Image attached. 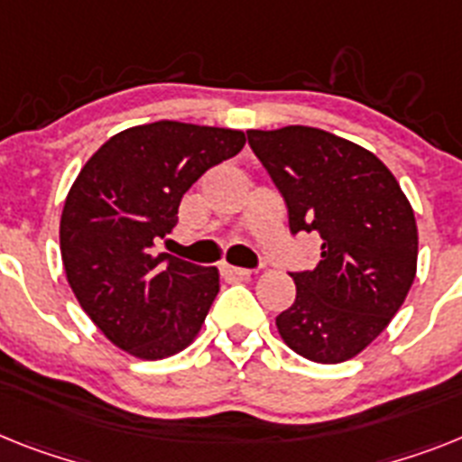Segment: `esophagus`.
I'll list each match as a JSON object with an SVG mask.
<instances>
[{
	"instance_id": "34e87169",
	"label": "esophagus",
	"mask_w": 462,
	"mask_h": 462,
	"mask_svg": "<svg viewBox=\"0 0 462 462\" xmlns=\"http://www.w3.org/2000/svg\"><path fill=\"white\" fill-rule=\"evenodd\" d=\"M223 274L230 279H251V270H244V267H232V265H223Z\"/></svg>"
}]
</instances>
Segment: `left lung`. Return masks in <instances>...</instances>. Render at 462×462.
I'll list each match as a JSON object with an SVG mask.
<instances>
[{"label":"left lung","instance_id":"obj_1","mask_svg":"<svg viewBox=\"0 0 462 462\" xmlns=\"http://www.w3.org/2000/svg\"><path fill=\"white\" fill-rule=\"evenodd\" d=\"M246 135L291 232L321 237L315 270L291 273L296 303L277 317L279 336L310 362H347L385 331L416 279L413 208L381 159L340 135L312 126Z\"/></svg>","mask_w":462,"mask_h":462}]
</instances>
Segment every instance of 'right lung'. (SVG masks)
Masks as SVG:
<instances>
[{
    "label": "right lung",
    "mask_w": 462,
    "mask_h": 462,
    "mask_svg": "<svg viewBox=\"0 0 462 462\" xmlns=\"http://www.w3.org/2000/svg\"><path fill=\"white\" fill-rule=\"evenodd\" d=\"M244 131L162 122L131 126L98 147L60 216L65 277L106 338L138 359H164L197 338L220 277L152 254L178 223L183 195L235 157Z\"/></svg>",
    "instance_id": "add662e5"
}]
</instances>
